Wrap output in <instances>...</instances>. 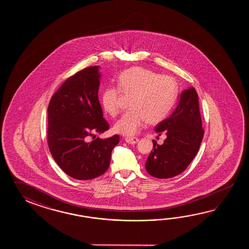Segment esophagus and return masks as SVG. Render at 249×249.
Returning <instances> with one entry per match:
<instances>
[{"instance_id": "1", "label": "esophagus", "mask_w": 249, "mask_h": 249, "mask_svg": "<svg viewBox=\"0 0 249 249\" xmlns=\"http://www.w3.org/2000/svg\"><path fill=\"white\" fill-rule=\"evenodd\" d=\"M125 142L129 144H135L139 142V139L136 137H126L125 138Z\"/></svg>"}]
</instances>
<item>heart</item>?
I'll list each match as a JSON object with an SVG mask.
<instances>
[{"instance_id":"heart-1","label":"heart","mask_w":249,"mask_h":249,"mask_svg":"<svg viewBox=\"0 0 249 249\" xmlns=\"http://www.w3.org/2000/svg\"><path fill=\"white\" fill-rule=\"evenodd\" d=\"M118 85L106 87L101 93V105L112 117L122 110L121 90L132 97V109L124 115L115 125L117 133L126 136L137 134L145 123L158 124L164 120L175 105L178 85L174 77L144 68H132L119 75Z\"/></svg>"}]
</instances>
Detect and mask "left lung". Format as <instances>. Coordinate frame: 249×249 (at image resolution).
Segmentation results:
<instances>
[{
  "mask_svg": "<svg viewBox=\"0 0 249 249\" xmlns=\"http://www.w3.org/2000/svg\"><path fill=\"white\" fill-rule=\"evenodd\" d=\"M155 131L165 135V140L162 145L153 141L145 164L147 172L159 179L180 175L195 158L204 136L198 96L193 87L182 90L176 108Z\"/></svg>",
  "mask_w": 249,
  "mask_h": 249,
  "instance_id": "left-lung-1",
  "label": "left lung"
}]
</instances>
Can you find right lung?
<instances>
[{"instance_id": "obj_1", "label": "right lung", "mask_w": 249, "mask_h": 249, "mask_svg": "<svg viewBox=\"0 0 249 249\" xmlns=\"http://www.w3.org/2000/svg\"><path fill=\"white\" fill-rule=\"evenodd\" d=\"M100 67L83 69L64 82L48 106V145L64 173L76 180L103 175L110 164L119 136L96 138L109 125L103 118L98 90ZM93 139V138H92Z\"/></svg>"}]
</instances>
